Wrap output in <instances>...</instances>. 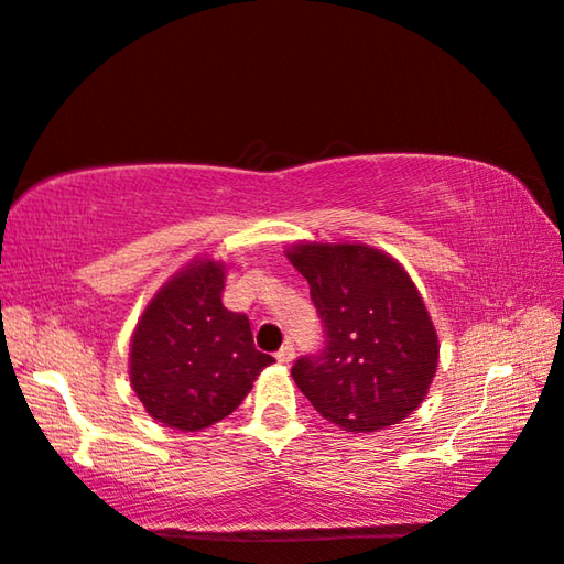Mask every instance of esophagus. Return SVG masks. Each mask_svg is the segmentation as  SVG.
I'll list each match as a JSON object with an SVG mask.
<instances>
[{
  "instance_id": "obj_1",
  "label": "esophagus",
  "mask_w": 564,
  "mask_h": 564,
  "mask_svg": "<svg viewBox=\"0 0 564 564\" xmlns=\"http://www.w3.org/2000/svg\"><path fill=\"white\" fill-rule=\"evenodd\" d=\"M292 359H294V347H292L290 343H286V345L280 349V352H278V361H280V365H290Z\"/></svg>"
}]
</instances>
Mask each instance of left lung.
Returning a JSON list of instances; mask_svg holds the SVG:
<instances>
[{
	"mask_svg": "<svg viewBox=\"0 0 564 564\" xmlns=\"http://www.w3.org/2000/svg\"><path fill=\"white\" fill-rule=\"evenodd\" d=\"M304 274L325 347L292 369L311 405L347 432L405 420L430 393L440 335L408 270L367 243L302 241L284 250Z\"/></svg>",
	"mask_w": 564,
	"mask_h": 564,
	"instance_id": "left-lung-1",
	"label": "left lung"
}]
</instances>
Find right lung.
I'll list each match as a JSON object with an SVG mask.
<instances>
[{"label":"right lung","instance_id":"obj_1","mask_svg":"<svg viewBox=\"0 0 564 564\" xmlns=\"http://www.w3.org/2000/svg\"><path fill=\"white\" fill-rule=\"evenodd\" d=\"M227 265L193 258L159 286L130 343V383L164 427L203 432L241 405L272 365L243 314L224 308Z\"/></svg>","mask_w":564,"mask_h":564}]
</instances>
